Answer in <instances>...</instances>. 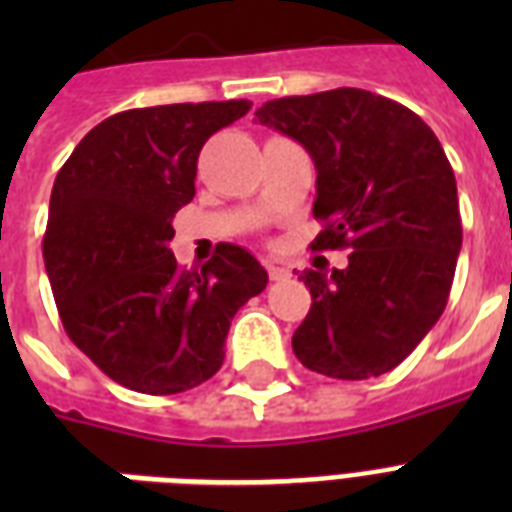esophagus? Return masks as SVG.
Masks as SVG:
<instances>
[{
    "label": "esophagus",
    "mask_w": 512,
    "mask_h": 512,
    "mask_svg": "<svg viewBox=\"0 0 512 512\" xmlns=\"http://www.w3.org/2000/svg\"><path fill=\"white\" fill-rule=\"evenodd\" d=\"M268 276H271L273 281H281V279H287V276H292V273L287 271V268H281V265H268Z\"/></svg>",
    "instance_id": "esophagus-1"
}]
</instances>
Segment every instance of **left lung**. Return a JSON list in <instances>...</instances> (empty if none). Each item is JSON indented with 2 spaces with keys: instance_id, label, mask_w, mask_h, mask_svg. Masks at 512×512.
I'll return each instance as SVG.
<instances>
[{
  "instance_id": "1",
  "label": "left lung",
  "mask_w": 512,
  "mask_h": 512,
  "mask_svg": "<svg viewBox=\"0 0 512 512\" xmlns=\"http://www.w3.org/2000/svg\"><path fill=\"white\" fill-rule=\"evenodd\" d=\"M255 119L316 164L324 231L311 249H350L342 271L300 276L313 305L295 356L335 380L390 372L436 327L452 289L462 220L444 148L414 111L356 87L268 100Z\"/></svg>"
}]
</instances>
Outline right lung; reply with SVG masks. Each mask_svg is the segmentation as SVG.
Returning <instances> with one entry per match:
<instances>
[{
  "label": "right lung",
  "instance_id": "1",
  "mask_svg": "<svg viewBox=\"0 0 512 512\" xmlns=\"http://www.w3.org/2000/svg\"><path fill=\"white\" fill-rule=\"evenodd\" d=\"M249 100L132 108L92 127L60 167L44 268L68 337L124 388L170 396L223 366L231 319L268 273L236 244L177 268L172 217L196 193L209 135Z\"/></svg>",
  "mask_w": 512,
  "mask_h": 512
}]
</instances>
